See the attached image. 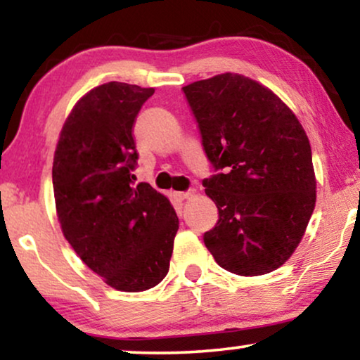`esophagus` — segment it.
I'll return each instance as SVG.
<instances>
[{
    "label": "esophagus",
    "mask_w": 360,
    "mask_h": 360,
    "mask_svg": "<svg viewBox=\"0 0 360 360\" xmlns=\"http://www.w3.org/2000/svg\"><path fill=\"white\" fill-rule=\"evenodd\" d=\"M194 191L189 189V191H183V193H174V198L177 199V201H184V199H188L189 195H193Z\"/></svg>",
    "instance_id": "obj_1"
}]
</instances>
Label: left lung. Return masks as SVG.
Listing matches in <instances>:
<instances>
[{
    "instance_id": "8db88e82",
    "label": "left lung",
    "mask_w": 360,
    "mask_h": 360,
    "mask_svg": "<svg viewBox=\"0 0 360 360\" xmlns=\"http://www.w3.org/2000/svg\"><path fill=\"white\" fill-rule=\"evenodd\" d=\"M214 174L219 219L202 239L222 269L261 276L301 243L316 206L311 144L290 109L256 81L214 76L183 88Z\"/></svg>"
}]
</instances>
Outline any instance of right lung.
<instances>
[{
  "label": "right lung",
  "instance_id": "1",
  "mask_svg": "<svg viewBox=\"0 0 360 360\" xmlns=\"http://www.w3.org/2000/svg\"><path fill=\"white\" fill-rule=\"evenodd\" d=\"M153 94L116 81L91 89L63 126L53 162L63 234L91 271L124 292L165 279L179 229L167 198L133 174L134 122Z\"/></svg>",
  "mask_w": 360,
  "mask_h": 360
}]
</instances>
